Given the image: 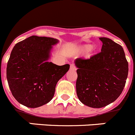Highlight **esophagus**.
Returning a JSON list of instances; mask_svg holds the SVG:
<instances>
[{"label": "esophagus", "mask_w": 135, "mask_h": 135, "mask_svg": "<svg viewBox=\"0 0 135 135\" xmlns=\"http://www.w3.org/2000/svg\"><path fill=\"white\" fill-rule=\"evenodd\" d=\"M70 70H72V71H74V70H76V65H74V64H71V65H70Z\"/></svg>", "instance_id": "esophagus-1"}]
</instances>
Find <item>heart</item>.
I'll list each match as a JSON object with an SVG mask.
<instances>
[{
	"instance_id": "obj_1",
	"label": "heart",
	"mask_w": 135,
	"mask_h": 135,
	"mask_svg": "<svg viewBox=\"0 0 135 135\" xmlns=\"http://www.w3.org/2000/svg\"><path fill=\"white\" fill-rule=\"evenodd\" d=\"M80 50L81 51V52H87L88 51H93L96 50V47L92 46L90 44H85V45H83L82 46L80 47Z\"/></svg>"
}]
</instances>
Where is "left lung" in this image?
Returning a JSON list of instances; mask_svg holds the SVG:
<instances>
[{"instance_id":"obj_1","label":"left lung","mask_w":135,"mask_h":135,"mask_svg":"<svg viewBox=\"0 0 135 135\" xmlns=\"http://www.w3.org/2000/svg\"><path fill=\"white\" fill-rule=\"evenodd\" d=\"M101 52L90 59L78 58L76 93L80 102L92 108H102L119 97L124 89L128 64L121 45L100 37Z\"/></svg>"}]
</instances>
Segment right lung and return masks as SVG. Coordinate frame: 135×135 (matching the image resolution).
Wrapping results in <instances>:
<instances>
[{
  "label": "right lung",
  "mask_w": 135,
  "mask_h": 135,
  "mask_svg": "<svg viewBox=\"0 0 135 135\" xmlns=\"http://www.w3.org/2000/svg\"><path fill=\"white\" fill-rule=\"evenodd\" d=\"M58 40L33 35L17 43L7 63V78L11 93L20 104L37 108L51 100L57 83L70 65L49 62L51 50Z\"/></svg>",
  "instance_id": "1"
}]
</instances>
